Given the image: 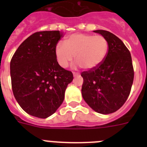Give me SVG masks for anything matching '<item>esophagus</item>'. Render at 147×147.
<instances>
[{
    "instance_id": "1",
    "label": "esophagus",
    "mask_w": 147,
    "mask_h": 147,
    "mask_svg": "<svg viewBox=\"0 0 147 147\" xmlns=\"http://www.w3.org/2000/svg\"><path fill=\"white\" fill-rule=\"evenodd\" d=\"M78 74H78V73H76V72H73V75H74V76H77Z\"/></svg>"
}]
</instances>
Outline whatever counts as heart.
<instances>
[{
    "instance_id": "b5f03b06",
    "label": "heart",
    "mask_w": 147,
    "mask_h": 147,
    "mask_svg": "<svg viewBox=\"0 0 147 147\" xmlns=\"http://www.w3.org/2000/svg\"><path fill=\"white\" fill-rule=\"evenodd\" d=\"M65 43H58L55 48L57 60L63 68L69 65L75 57L82 68L93 69L103 62L108 51V42L102 35L74 34L67 37Z\"/></svg>"
}]
</instances>
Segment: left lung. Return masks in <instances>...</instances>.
Wrapping results in <instances>:
<instances>
[{
  "label": "left lung",
  "mask_w": 147,
  "mask_h": 147,
  "mask_svg": "<svg viewBox=\"0 0 147 147\" xmlns=\"http://www.w3.org/2000/svg\"><path fill=\"white\" fill-rule=\"evenodd\" d=\"M108 42V51L98 67L83 71L82 95L94 111L110 114L123 106L130 93L134 70L130 52L111 32L96 30Z\"/></svg>",
  "instance_id": "left-lung-1"
}]
</instances>
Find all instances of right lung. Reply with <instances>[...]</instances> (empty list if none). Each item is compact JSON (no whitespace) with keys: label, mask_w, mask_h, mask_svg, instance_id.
Returning a JSON list of instances; mask_svg holds the SVG:
<instances>
[{"label":"right lung","mask_w":147,"mask_h":147,"mask_svg":"<svg viewBox=\"0 0 147 147\" xmlns=\"http://www.w3.org/2000/svg\"><path fill=\"white\" fill-rule=\"evenodd\" d=\"M62 36L59 31L35 32L20 44L10 62L14 96L34 117L46 119L54 114L74 79L56 58L55 48Z\"/></svg>","instance_id":"right-lung-1"}]
</instances>
